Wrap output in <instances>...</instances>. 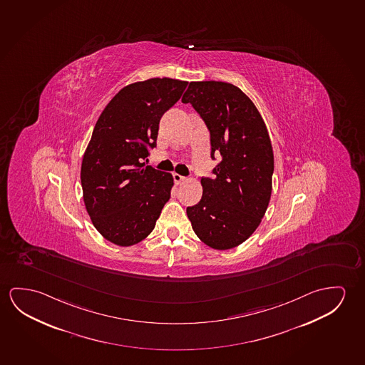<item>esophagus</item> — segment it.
Returning a JSON list of instances; mask_svg holds the SVG:
<instances>
[{
  "label": "esophagus",
  "instance_id": "obj_1",
  "mask_svg": "<svg viewBox=\"0 0 365 365\" xmlns=\"http://www.w3.org/2000/svg\"><path fill=\"white\" fill-rule=\"evenodd\" d=\"M174 182H175V185H180V183H183L185 180V177H182L180 174L174 173L173 174Z\"/></svg>",
  "mask_w": 365,
  "mask_h": 365
}]
</instances>
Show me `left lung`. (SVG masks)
<instances>
[{
  "label": "left lung",
  "instance_id": "1",
  "mask_svg": "<svg viewBox=\"0 0 365 365\" xmlns=\"http://www.w3.org/2000/svg\"><path fill=\"white\" fill-rule=\"evenodd\" d=\"M211 134V158H221L211 178H202L201 201L187 207L192 229L216 250L240 245L257 230L269 205L274 155L258 108L239 87L191 82L182 97Z\"/></svg>",
  "mask_w": 365,
  "mask_h": 365
}]
</instances>
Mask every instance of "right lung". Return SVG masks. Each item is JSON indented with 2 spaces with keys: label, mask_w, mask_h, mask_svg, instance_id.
Returning <instances> with one entry per match:
<instances>
[{
  "label": "right lung",
  "mask_w": 365,
  "mask_h": 365,
  "mask_svg": "<svg viewBox=\"0 0 365 365\" xmlns=\"http://www.w3.org/2000/svg\"><path fill=\"white\" fill-rule=\"evenodd\" d=\"M188 82L150 78L128 84L97 120L81 165L83 202L106 240L131 247L152 232L170 198L172 174L145 167L163 113Z\"/></svg>",
  "instance_id": "add662e5"
}]
</instances>
